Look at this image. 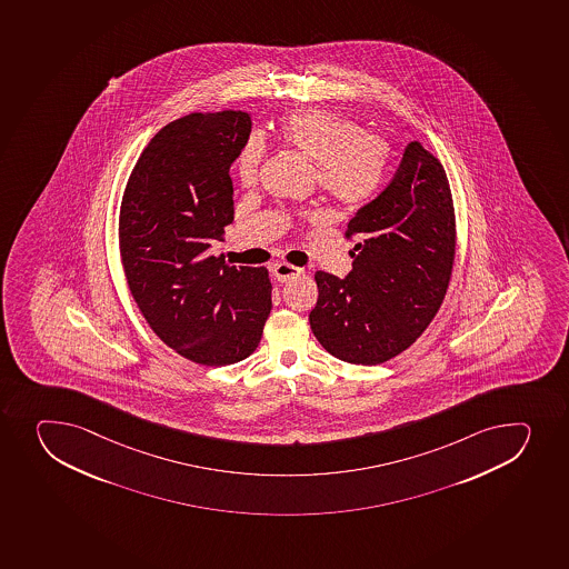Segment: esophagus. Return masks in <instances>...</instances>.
Segmentation results:
<instances>
[{"instance_id":"34e87169","label":"esophagus","mask_w":569,"mask_h":569,"mask_svg":"<svg viewBox=\"0 0 569 569\" xmlns=\"http://www.w3.org/2000/svg\"><path fill=\"white\" fill-rule=\"evenodd\" d=\"M302 274V269L299 267H293V264L289 263H276L272 264V276H274L278 281H288L295 276Z\"/></svg>"}]
</instances>
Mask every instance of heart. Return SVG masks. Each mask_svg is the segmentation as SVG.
<instances>
[{"mask_svg":"<svg viewBox=\"0 0 569 569\" xmlns=\"http://www.w3.org/2000/svg\"><path fill=\"white\" fill-rule=\"evenodd\" d=\"M276 137L281 147L313 164L319 187L345 208H358L382 187L388 144L372 133H361L352 120L321 109L299 111L281 120ZM261 158L259 142L248 141L237 159L242 186L256 181Z\"/></svg>","mask_w":569,"mask_h":569,"instance_id":"obj_1","label":"heart"}]
</instances>
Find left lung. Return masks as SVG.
I'll return each instance as SVG.
<instances>
[{
	"instance_id": "obj_1",
	"label": "left lung",
	"mask_w": 569,
	"mask_h": 569,
	"mask_svg": "<svg viewBox=\"0 0 569 569\" xmlns=\"http://www.w3.org/2000/svg\"><path fill=\"white\" fill-rule=\"evenodd\" d=\"M352 270H317L310 313L319 343L339 360L378 366L405 352L443 302L455 263L456 224L443 164L405 148L393 180L350 219Z\"/></svg>"
}]
</instances>
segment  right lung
Listing matches in <instances>:
<instances>
[{
	"label": "right lung",
	"mask_w": 569,
	"mask_h": 569,
	"mask_svg": "<svg viewBox=\"0 0 569 569\" xmlns=\"http://www.w3.org/2000/svg\"><path fill=\"white\" fill-rule=\"evenodd\" d=\"M242 111L191 113L142 150L120 206L126 280L158 338L200 366H230L258 349L269 272L209 253L233 222L230 167L248 142Z\"/></svg>",
	"instance_id": "1"
}]
</instances>
